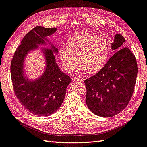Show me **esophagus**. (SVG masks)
<instances>
[{
	"mask_svg": "<svg viewBox=\"0 0 147 147\" xmlns=\"http://www.w3.org/2000/svg\"><path fill=\"white\" fill-rule=\"evenodd\" d=\"M73 80H76V81H80V82L84 81V79L81 78V77H78V76H73Z\"/></svg>",
	"mask_w": 147,
	"mask_h": 147,
	"instance_id": "34e87169",
	"label": "esophagus"
}]
</instances>
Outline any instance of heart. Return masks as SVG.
Returning <instances> with one entry per match:
<instances>
[{
    "mask_svg": "<svg viewBox=\"0 0 147 147\" xmlns=\"http://www.w3.org/2000/svg\"><path fill=\"white\" fill-rule=\"evenodd\" d=\"M67 47H61L58 56L65 70L71 72L77 62L79 70L93 74L100 71L107 62L111 48L107 40L82 31L67 40Z\"/></svg>",
    "mask_w": 147,
    "mask_h": 147,
    "instance_id": "obj_1",
    "label": "heart"
}]
</instances>
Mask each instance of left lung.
Wrapping results in <instances>:
<instances>
[{
  "mask_svg": "<svg viewBox=\"0 0 147 147\" xmlns=\"http://www.w3.org/2000/svg\"><path fill=\"white\" fill-rule=\"evenodd\" d=\"M125 39L116 34L111 49L116 50L105 65L85 80V102L89 110L103 118L113 117L127 106L134 92L138 74L135 56L123 46Z\"/></svg>",
  "mask_w": 147,
  "mask_h": 147,
  "instance_id": "1",
  "label": "left lung"
}]
</instances>
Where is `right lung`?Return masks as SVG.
Instances as JSON below:
<instances>
[{
  "label": "right lung",
  "mask_w": 147,
  "mask_h": 147,
  "mask_svg": "<svg viewBox=\"0 0 147 147\" xmlns=\"http://www.w3.org/2000/svg\"><path fill=\"white\" fill-rule=\"evenodd\" d=\"M57 28L36 26L24 37L16 49L11 63V77L16 96L31 113L47 116L55 113L62 105L66 89L71 82L67 74L60 71L55 57L58 51L48 40L47 36L57 31ZM50 44V48L42 49L46 61L43 74L35 80L28 79L24 72L26 56L40 45Z\"/></svg>",
  "instance_id": "right-lung-1"
}]
</instances>
